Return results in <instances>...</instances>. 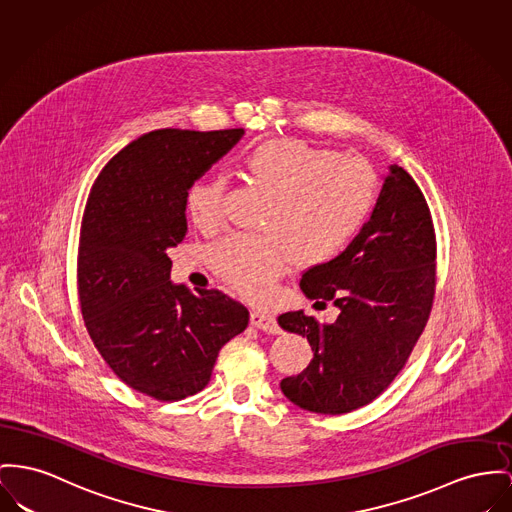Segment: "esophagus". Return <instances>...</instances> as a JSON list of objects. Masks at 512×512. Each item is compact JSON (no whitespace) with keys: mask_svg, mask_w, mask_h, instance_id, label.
<instances>
[{"mask_svg":"<svg viewBox=\"0 0 512 512\" xmlns=\"http://www.w3.org/2000/svg\"><path fill=\"white\" fill-rule=\"evenodd\" d=\"M250 324L254 328H258V330L268 332V334H279L281 332L275 316H273L272 312H268V310H254L250 314Z\"/></svg>","mask_w":512,"mask_h":512,"instance_id":"34e87169","label":"esophagus"}]
</instances>
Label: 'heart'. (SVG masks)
Wrapping results in <instances>:
<instances>
[{
    "instance_id": "obj_1",
    "label": "heart",
    "mask_w": 512,
    "mask_h": 512,
    "mask_svg": "<svg viewBox=\"0 0 512 512\" xmlns=\"http://www.w3.org/2000/svg\"><path fill=\"white\" fill-rule=\"evenodd\" d=\"M250 186L268 196L260 229L229 235L209 252L213 272L244 297L264 301L291 262L316 266L336 258L361 231L378 200V176L363 159L297 137L268 139L242 157ZM225 180L211 176L186 190V213L200 229L221 219Z\"/></svg>"
}]
</instances>
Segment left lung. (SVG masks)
I'll use <instances>...</instances> for the list:
<instances>
[{"label": "left lung", "mask_w": 512, "mask_h": 512, "mask_svg": "<svg viewBox=\"0 0 512 512\" xmlns=\"http://www.w3.org/2000/svg\"><path fill=\"white\" fill-rule=\"evenodd\" d=\"M382 178L357 237L301 277L305 297L340 308L336 322L320 324L303 310L277 318L314 351L301 375L279 384L307 411L340 415L373 402L406 365L433 307L437 246L429 205L402 167L390 165Z\"/></svg>", "instance_id": "1"}]
</instances>
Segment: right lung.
<instances>
[{
	"mask_svg": "<svg viewBox=\"0 0 512 512\" xmlns=\"http://www.w3.org/2000/svg\"><path fill=\"white\" fill-rule=\"evenodd\" d=\"M244 130H155L110 159L85 205L77 285L85 326L128 386L157 400L205 388L248 310L221 291L171 281L167 250L186 237V190Z\"/></svg>",
	"mask_w": 512,
	"mask_h": 512,
	"instance_id": "add662e5",
	"label": "right lung"
}]
</instances>
